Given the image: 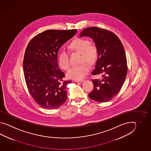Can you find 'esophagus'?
Returning a JSON list of instances; mask_svg holds the SVG:
<instances>
[{
    "mask_svg": "<svg viewBox=\"0 0 151 151\" xmlns=\"http://www.w3.org/2000/svg\"><path fill=\"white\" fill-rule=\"evenodd\" d=\"M83 81H84L83 79H81V80H74V81H75V82H77V83H78V82H83Z\"/></svg>",
    "mask_w": 151,
    "mask_h": 151,
    "instance_id": "obj_1",
    "label": "esophagus"
}]
</instances>
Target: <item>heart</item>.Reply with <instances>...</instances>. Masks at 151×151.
Listing matches in <instances>:
<instances>
[{
	"instance_id": "b5f03b06",
	"label": "heart",
	"mask_w": 151,
	"mask_h": 151,
	"mask_svg": "<svg viewBox=\"0 0 151 151\" xmlns=\"http://www.w3.org/2000/svg\"><path fill=\"white\" fill-rule=\"evenodd\" d=\"M70 51L80 53V65L74 66L68 71V76L74 79H81L90 70V66L86 62L92 64L96 60L98 48L96 45L91 43L87 39L79 38L73 40L68 46ZM84 61H86L84 62ZM58 63L60 67L68 70L70 66L68 53L65 50L60 52L58 56Z\"/></svg>"
}]
</instances>
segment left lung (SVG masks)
Returning a JSON list of instances; mask_svg holds the SVG:
<instances>
[{
	"label": "left lung",
	"instance_id": "left-lung-1",
	"mask_svg": "<svg viewBox=\"0 0 151 151\" xmlns=\"http://www.w3.org/2000/svg\"><path fill=\"white\" fill-rule=\"evenodd\" d=\"M80 36L93 39L98 48V58L91 74L101 78L92 79L93 89L88 96L96 102H107L119 93L127 76L124 46L114 33L98 27L84 29Z\"/></svg>",
	"mask_w": 151,
	"mask_h": 151
}]
</instances>
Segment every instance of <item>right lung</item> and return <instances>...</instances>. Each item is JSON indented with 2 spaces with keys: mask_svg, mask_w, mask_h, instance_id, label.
<instances>
[{
  "mask_svg": "<svg viewBox=\"0 0 151 151\" xmlns=\"http://www.w3.org/2000/svg\"><path fill=\"white\" fill-rule=\"evenodd\" d=\"M77 32L76 29H48L34 37L26 48V83L32 98L43 109H57L67 100L66 87L72 81L63 80L65 73L58 68V52Z\"/></svg>",
  "mask_w": 151,
  "mask_h": 151,
  "instance_id": "right-lung-1",
  "label": "right lung"
}]
</instances>
